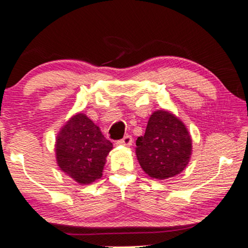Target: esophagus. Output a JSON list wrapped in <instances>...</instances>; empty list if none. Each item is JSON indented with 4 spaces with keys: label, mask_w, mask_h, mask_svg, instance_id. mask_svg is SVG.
Segmentation results:
<instances>
[{
    "label": "esophagus",
    "mask_w": 248,
    "mask_h": 248,
    "mask_svg": "<svg viewBox=\"0 0 248 248\" xmlns=\"http://www.w3.org/2000/svg\"><path fill=\"white\" fill-rule=\"evenodd\" d=\"M132 143H133V138L130 137V135H126V137L122 139V140L119 141L118 145L124 146V147H129V146H132Z\"/></svg>",
    "instance_id": "obj_1"
}]
</instances>
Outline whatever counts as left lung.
Listing matches in <instances>:
<instances>
[{
	"label": "left lung",
	"mask_w": 248,
	"mask_h": 248,
	"mask_svg": "<svg viewBox=\"0 0 248 248\" xmlns=\"http://www.w3.org/2000/svg\"><path fill=\"white\" fill-rule=\"evenodd\" d=\"M137 157L141 168L157 180L173 178L188 165L192 138L184 122L168 110L152 113L143 137L137 140Z\"/></svg>",
	"instance_id": "left-lung-1"
}]
</instances>
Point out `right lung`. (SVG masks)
Returning <instances> with one entry per match:
<instances>
[{
  "mask_svg": "<svg viewBox=\"0 0 248 248\" xmlns=\"http://www.w3.org/2000/svg\"><path fill=\"white\" fill-rule=\"evenodd\" d=\"M113 143L86 114L78 113L63 124L55 142L60 170L80 185H89L102 176Z\"/></svg>",
  "mask_w": 248,
  "mask_h": 248,
  "instance_id": "right-lung-1",
  "label": "right lung"
}]
</instances>
